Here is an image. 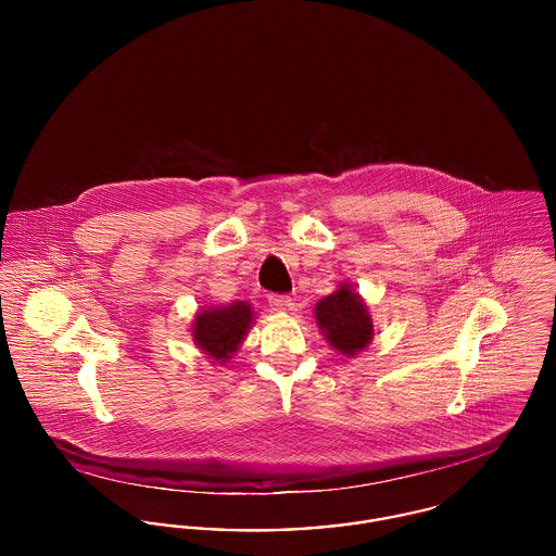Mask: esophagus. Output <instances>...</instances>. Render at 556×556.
Instances as JSON below:
<instances>
[{"mask_svg": "<svg viewBox=\"0 0 556 556\" xmlns=\"http://www.w3.org/2000/svg\"><path fill=\"white\" fill-rule=\"evenodd\" d=\"M268 304L275 313H286L292 308V300L288 296H268Z\"/></svg>", "mask_w": 556, "mask_h": 556, "instance_id": "34e87169", "label": "esophagus"}]
</instances>
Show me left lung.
<instances>
[{
  "label": "left lung",
  "instance_id": "obj_1",
  "mask_svg": "<svg viewBox=\"0 0 556 556\" xmlns=\"http://www.w3.org/2000/svg\"><path fill=\"white\" fill-rule=\"evenodd\" d=\"M315 321L330 346L346 357L362 353L375 337L368 304L346 281L315 304Z\"/></svg>",
  "mask_w": 556,
  "mask_h": 556
}]
</instances>
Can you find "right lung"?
Wrapping results in <instances>:
<instances>
[{"label": "right lung", "instance_id": "add662e5", "mask_svg": "<svg viewBox=\"0 0 556 556\" xmlns=\"http://www.w3.org/2000/svg\"><path fill=\"white\" fill-rule=\"evenodd\" d=\"M252 326L254 308L243 300L199 308L192 321V341L201 353L212 359V364L224 366L239 351Z\"/></svg>", "mask_w": 556, "mask_h": 556}]
</instances>
